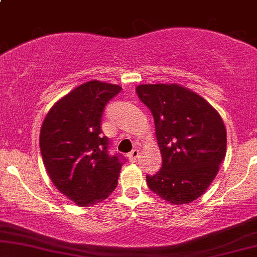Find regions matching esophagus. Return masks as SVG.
Returning <instances> with one entry per match:
<instances>
[{"label":"esophagus","instance_id":"obj_1","mask_svg":"<svg viewBox=\"0 0 257 257\" xmlns=\"http://www.w3.org/2000/svg\"><path fill=\"white\" fill-rule=\"evenodd\" d=\"M139 155H140V153H139L138 150H133V151L128 155L129 161L133 162V163H134V162H137V159L139 158Z\"/></svg>","mask_w":257,"mask_h":257}]
</instances>
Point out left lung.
Instances as JSON below:
<instances>
[{
  "label": "left lung",
  "mask_w": 257,
  "mask_h": 257,
  "mask_svg": "<svg viewBox=\"0 0 257 257\" xmlns=\"http://www.w3.org/2000/svg\"><path fill=\"white\" fill-rule=\"evenodd\" d=\"M139 99L151 111L162 168L146 175L150 190L172 204H187L205 192L226 156V128L217 111L179 84H141Z\"/></svg>",
  "instance_id": "left-lung-1"
}]
</instances>
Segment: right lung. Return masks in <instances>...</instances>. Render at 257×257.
<instances>
[{
	"label": "right lung",
	"instance_id": "1",
	"mask_svg": "<svg viewBox=\"0 0 257 257\" xmlns=\"http://www.w3.org/2000/svg\"><path fill=\"white\" fill-rule=\"evenodd\" d=\"M120 89L100 81L81 84L55 102L41 126L47 173L55 187L79 206L101 202L117 187L123 157L108 153L101 118Z\"/></svg>",
	"mask_w": 257,
	"mask_h": 257
}]
</instances>
